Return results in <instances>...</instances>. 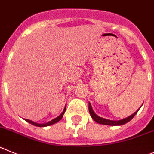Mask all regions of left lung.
Instances as JSON below:
<instances>
[{
	"label": "left lung",
	"instance_id": "1",
	"mask_svg": "<svg viewBox=\"0 0 154 154\" xmlns=\"http://www.w3.org/2000/svg\"><path fill=\"white\" fill-rule=\"evenodd\" d=\"M143 105V104H142ZM141 107V106H140ZM140 110V108L138 109V110ZM138 110L134 113L133 114H131V116L126 117V118L122 119V120H108V119L103 118V117H99L98 115H97L96 113H94V110H93L92 106H91V103L89 102V112L90 114H91V117L93 118V120H95L97 123L100 124H104V125H109V126H120V125H124V124H127V122H129L130 120H132L134 118V117L135 116L137 113Z\"/></svg>",
	"mask_w": 154,
	"mask_h": 154
}]
</instances>
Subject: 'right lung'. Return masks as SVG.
Segmentation results:
<instances>
[{
  "instance_id": "right-lung-1",
  "label": "right lung",
  "mask_w": 154,
  "mask_h": 154,
  "mask_svg": "<svg viewBox=\"0 0 154 154\" xmlns=\"http://www.w3.org/2000/svg\"><path fill=\"white\" fill-rule=\"evenodd\" d=\"M65 110H66V106H65L64 109H63V112H62V113H60V114L59 115L58 117H57L56 118L53 119V120H51V121H48V123H45V124H37V123H36V122L32 121V120H28V119H23V120H25V121L28 122V123H30V124H33V125H34V126H37V127H48V126H51V125H52V124L57 123V122L60 121V120H61L62 117H63V114H64Z\"/></svg>"
}]
</instances>
